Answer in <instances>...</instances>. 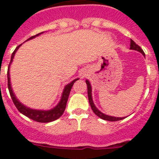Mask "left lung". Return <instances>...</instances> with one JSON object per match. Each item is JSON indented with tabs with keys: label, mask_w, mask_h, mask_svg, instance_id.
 <instances>
[{
	"label": "left lung",
	"mask_w": 159,
	"mask_h": 159,
	"mask_svg": "<svg viewBox=\"0 0 159 159\" xmlns=\"http://www.w3.org/2000/svg\"><path fill=\"white\" fill-rule=\"evenodd\" d=\"M130 49L131 50H135V51L139 52L140 53L145 57V53L143 51V49L139 47V46L136 44L134 40H130ZM86 84H87V86H88V100H89L90 102V105H91V107H92V111H93L94 113L98 117H99L100 119H104V120H107V121H119V120H122V119H125L124 117H114V116H107V115H105V114L102 113L99 110H98V108L95 106L94 104L93 100H92V86H91V84H90L89 81L88 80H86Z\"/></svg>",
	"instance_id": "1"
}]
</instances>
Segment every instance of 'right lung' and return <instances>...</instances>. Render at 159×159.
Instances as JSON below:
<instances>
[{
  "mask_svg": "<svg viewBox=\"0 0 159 159\" xmlns=\"http://www.w3.org/2000/svg\"><path fill=\"white\" fill-rule=\"evenodd\" d=\"M43 32H40V33H39V34H36V36H31V37L29 38L27 40H32V39L36 37V36H38L39 35L42 34ZM20 45H21V44H20L19 46H17V47L16 48V49L14 50L13 52H12V57H11L10 63H9V65H8V74H7V77H8V91H9V93H10L11 98H12V102H13V103L15 104L16 107L17 108V110L19 111L20 113L23 114L24 116H27V117L29 118V119L34 120V121L38 122V123H49V122L54 121V120H56V119H59V118L62 116L63 114H64L71 88H72L74 83H75L76 80H78L79 78L72 80L71 83H69V84H67V85L64 87V91H63V93H62V95H61V99H60V102H58V104H57V106L55 107H53L52 109H51V110H48V111L36 110V109H32V108H29L28 107L25 106L23 103H21V102L18 100L17 98H16V95H15V94H14L12 87H11L10 75H9V67H10L11 64H12V62L14 56H15V54H16L18 48L20 47Z\"/></svg>",
  "mask_w": 159,
  "mask_h": 159,
  "instance_id": "add662e5",
  "label": "right lung"
}]
</instances>
